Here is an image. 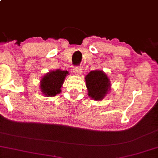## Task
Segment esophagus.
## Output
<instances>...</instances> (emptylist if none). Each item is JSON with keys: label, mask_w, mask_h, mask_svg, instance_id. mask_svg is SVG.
Masks as SVG:
<instances>
[{"label": "esophagus", "mask_w": 158, "mask_h": 158, "mask_svg": "<svg viewBox=\"0 0 158 158\" xmlns=\"http://www.w3.org/2000/svg\"><path fill=\"white\" fill-rule=\"evenodd\" d=\"M73 71L74 72L75 74L77 75H81V72H82V69L81 67L77 66V67H74L73 69Z\"/></svg>", "instance_id": "esophagus-1"}]
</instances>
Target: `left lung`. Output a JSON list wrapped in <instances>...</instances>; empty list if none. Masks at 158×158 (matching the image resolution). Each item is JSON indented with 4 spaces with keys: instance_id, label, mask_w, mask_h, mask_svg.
Instances as JSON below:
<instances>
[{
    "instance_id": "left-lung-1",
    "label": "left lung",
    "mask_w": 158,
    "mask_h": 158,
    "mask_svg": "<svg viewBox=\"0 0 158 158\" xmlns=\"http://www.w3.org/2000/svg\"><path fill=\"white\" fill-rule=\"evenodd\" d=\"M88 96L94 100H102L108 94L111 85L108 75L102 70L91 71L85 77Z\"/></svg>"
}]
</instances>
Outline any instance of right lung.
I'll use <instances>...</instances> for the list:
<instances>
[{
  "instance_id": "right-lung-1",
  "label": "right lung",
  "mask_w": 158,
  "mask_h": 158,
  "mask_svg": "<svg viewBox=\"0 0 158 158\" xmlns=\"http://www.w3.org/2000/svg\"><path fill=\"white\" fill-rule=\"evenodd\" d=\"M67 75H69L68 71L60 69L48 72L42 77L40 83L42 93L45 97H53L60 94Z\"/></svg>"
}]
</instances>
